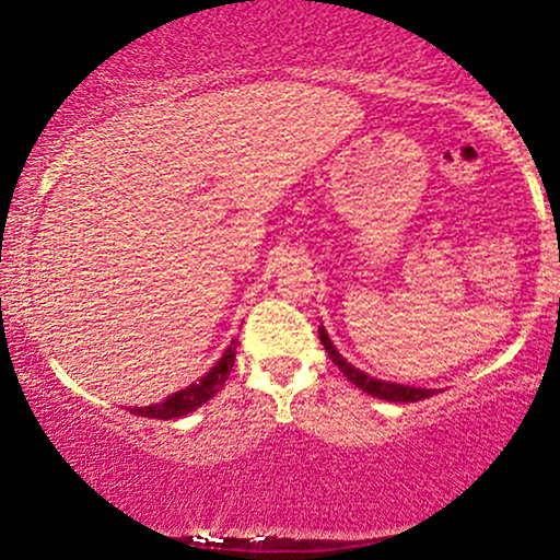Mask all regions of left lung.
I'll return each mask as SVG.
<instances>
[{
	"label": "left lung",
	"mask_w": 560,
	"mask_h": 560,
	"mask_svg": "<svg viewBox=\"0 0 560 560\" xmlns=\"http://www.w3.org/2000/svg\"><path fill=\"white\" fill-rule=\"evenodd\" d=\"M318 337H320V345L326 347V352H329V358L334 361V365H339V371L350 378L352 384H355L358 389L369 392V395L378 397V400H389V402H419V400H427V397L434 395V389H421V387H405V384H392V382H382V378H374L369 374H363V371H358L355 365H350L345 361L342 355L337 352V347L329 339V334H326L324 326L318 329Z\"/></svg>",
	"instance_id": "obj_1"
}]
</instances>
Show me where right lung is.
Segmentation results:
<instances>
[{"label":"right lung","instance_id":"add662e5","mask_svg":"<svg viewBox=\"0 0 560 560\" xmlns=\"http://www.w3.org/2000/svg\"><path fill=\"white\" fill-rule=\"evenodd\" d=\"M234 358H236V342H231L226 347V352L221 355V361H218L213 369L208 371V374L199 378V382L178 389L176 395L168 397V400L147 405V408H133V416L168 421V419H182V416L191 413V410H197L199 405H205L210 397L221 392V387L226 384V378L231 374V369H234Z\"/></svg>","mask_w":560,"mask_h":560}]
</instances>
